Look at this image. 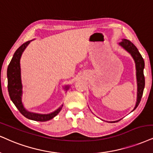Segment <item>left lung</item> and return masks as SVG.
I'll list each match as a JSON object with an SVG mask.
<instances>
[{
	"label": "left lung",
	"mask_w": 153,
	"mask_h": 153,
	"mask_svg": "<svg viewBox=\"0 0 153 153\" xmlns=\"http://www.w3.org/2000/svg\"><path fill=\"white\" fill-rule=\"evenodd\" d=\"M120 46L123 47L126 51L131 54L133 58L135 60V66H136V76H137V102L135 108V110L137 108V105L140 102L141 98L143 97V90L145 87V76L143 74V69L145 67V62L141 54L137 50L136 47L132 43L130 40L126 39H123L122 42L119 43Z\"/></svg>",
	"instance_id": "left-lung-1"
}]
</instances>
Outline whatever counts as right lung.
Here are the masks:
<instances>
[{"instance_id":"obj_1","label":"right lung","mask_w":153,"mask_h":153,"mask_svg":"<svg viewBox=\"0 0 153 153\" xmlns=\"http://www.w3.org/2000/svg\"><path fill=\"white\" fill-rule=\"evenodd\" d=\"M30 42V41L25 42L21 46L19 47V48L16 51L11 61L7 67V89H8L9 96H10V99L12 100L13 103H14L16 108L18 111L21 113V114L25 117V118L33 120H36V121L44 122L49 120L53 118L54 116L59 113L61 111L62 105L60 108L56 110L54 112L51 113L49 114H37L30 113L29 111H26L23 107L22 103L21 97H22V83H21V77H20V60L21 55L27 46L28 44ZM69 88L68 86L66 87V89Z\"/></svg>"}]
</instances>
